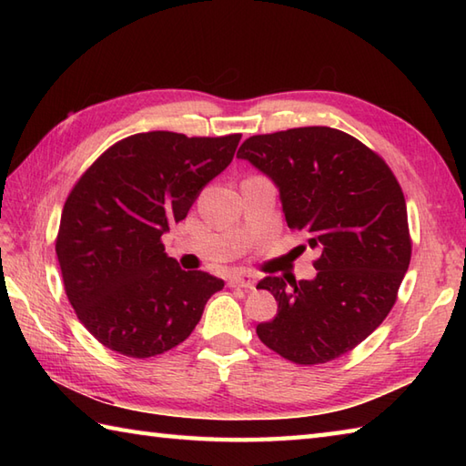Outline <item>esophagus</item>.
<instances>
[{
    "mask_svg": "<svg viewBox=\"0 0 466 466\" xmlns=\"http://www.w3.org/2000/svg\"><path fill=\"white\" fill-rule=\"evenodd\" d=\"M230 286H236V289H246V290H254L256 286V276L250 274H236L230 276V280H228Z\"/></svg>",
    "mask_w": 466,
    "mask_h": 466,
    "instance_id": "1",
    "label": "esophagus"
}]
</instances>
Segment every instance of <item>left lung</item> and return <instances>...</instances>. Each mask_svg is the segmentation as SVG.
I'll use <instances>...</instances> for the list:
<instances>
[{
  "mask_svg": "<svg viewBox=\"0 0 466 466\" xmlns=\"http://www.w3.org/2000/svg\"><path fill=\"white\" fill-rule=\"evenodd\" d=\"M236 157L279 187L286 224L320 252L312 280L266 276L279 302L258 339L296 364H324L372 334L410 264L407 202L382 157L326 126L252 136Z\"/></svg>",
  "mask_w": 466,
  "mask_h": 466,
  "instance_id": "left-lung-1",
  "label": "left lung"
}]
</instances>
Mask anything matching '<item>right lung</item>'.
<instances>
[{"instance_id":"1","label":"right lung","mask_w":466,"mask_h":466,"mask_svg":"<svg viewBox=\"0 0 466 466\" xmlns=\"http://www.w3.org/2000/svg\"><path fill=\"white\" fill-rule=\"evenodd\" d=\"M240 134L144 132L114 144L67 196L56 240L77 319L106 349L132 359L184 342L224 280L182 270L162 236L232 162Z\"/></svg>"}]
</instances>
